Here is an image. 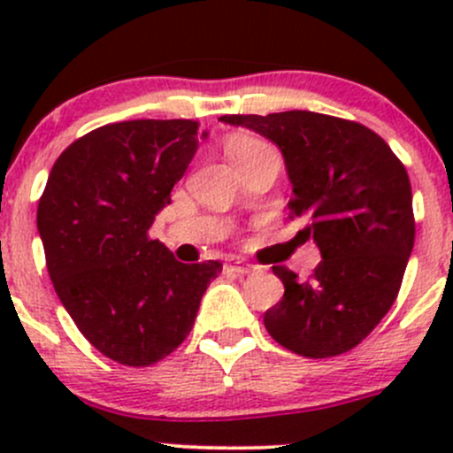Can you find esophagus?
Returning a JSON list of instances; mask_svg holds the SVG:
<instances>
[{
    "label": "esophagus",
    "instance_id": "esophagus-1",
    "mask_svg": "<svg viewBox=\"0 0 453 453\" xmlns=\"http://www.w3.org/2000/svg\"><path fill=\"white\" fill-rule=\"evenodd\" d=\"M226 269L227 272H234V273H250V272H254V265H248V263H227L226 265Z\"/></svg>",
    "mask_w": 453,
    "mask_h": 453
}]
</instances>
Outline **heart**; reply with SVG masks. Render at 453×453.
I'll list each match as a JSON object with an SVG mask.
<instances>
[{"label":"heart","instance_id":"1","mask_svg":"<svg viewBox=\"0 0 453 453\" xmlns=\"http://www.w3.org/2000/svg\"><path fill=\"white\" fill-rule=\"evenodd\" d=\"M267 150H273L267 142L254 138V135H232V138L226 140V153L227 157L234 162V166H243L250 159L258 157V155L267 153Z\"/></svg>","mask_w":453,"mask_h":453}]
</instances>
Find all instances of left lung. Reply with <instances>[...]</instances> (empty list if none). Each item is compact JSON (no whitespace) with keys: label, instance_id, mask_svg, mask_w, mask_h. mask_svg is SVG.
Segmentation results:
<instances>
[{"label":"left lung","instance_id":"obj_1","mask_svg":"<svg viewBox=\"0 0 453 453\" xmlns=\"http://www.w3.org/2000/svg\"><path fill=\"white\" fill-rule=\"evenodd\" d=\"M219 120L276 142L294 186L291 217L309 221L296 239H313L322 254L307 280L273 265L285 296L267 309L265 328L303 357L355 349L395 304L412 254L408 171L386 140L355 120L298 109Z\"/></svg>","mask_w":453,"mask_h":453}]
</instances>
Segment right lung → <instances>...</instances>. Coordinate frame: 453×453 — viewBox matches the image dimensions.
I'll return each mask as SVG.
<instances>
[{
  "mask_svg": "<svg viewBox=\"0 0 453 453\" xmlns=\"http://www.w3.org/2000/svg\"><path fill=\"white\" fill-rule=\"evenodd\" d=\"M195 120H127L54 162L36 227L57 296L91 346L122 364L168 357L193 328L219 260L186 265L149 236L199 146Z\"/></svg>",
  "mask_w": 453,
  "mask_h": 453,
  "instance_id": "obj_1",
  "label": "right lung"
}]
</instances>
